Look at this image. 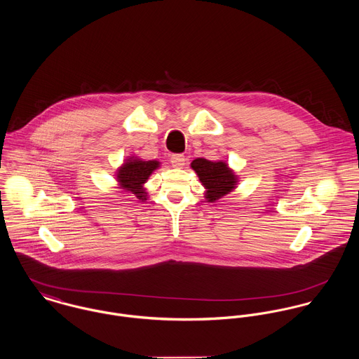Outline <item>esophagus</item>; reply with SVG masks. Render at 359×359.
I'll return each instance as SVG.
<instances>
[{
  "mask_svg": "<svg viewBox=\"0 0 359 359\" xmlns=\"http://www.w3.org/2000/svg\"><path fill=\"white\" fill-rule=\"evenodd\" d=\"M170 162L173 168H183L186 163V158L183 154H175L170 157Z\"/></svg>",
  "mask_w": 359,
  "mask_h": 359,
  "instance_id": "esophagus-1",
  "label": "esophagus"
}]
</instances>
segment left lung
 Returning a JSON list of instances; mask_svg holds the SVG:
<instances>
[{
	"label": "left lung",
	"mask_w": 359,
	"mask_h": 359,
	"mask_svg": "<svg viewBox=\"0 0 359 359\" xmlns=\"http://www.w3.org/2000/svg\"><path fill=\"white\" fill-rule=\"evenodd\" d=\"M191 168L205 187L203 197L208 202H216L237 189L238 175L224 161L196 158L191 162Z\"/></svg>",
	"instance_id": "obj_1"
}]
</instances>
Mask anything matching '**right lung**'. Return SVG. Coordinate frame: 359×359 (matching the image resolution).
Wrapping results in <instances>:
<instances>
[{"instance_id":"right-lung-1","label":"right lung","mask_w":359,"mask_h":359,"mask_svg":"<svg viewBox=\"0 0 359 359\" xmlns=\"http://www.w3.org/2000/svg\"><path fill=\"white\" fill-rule=\"evenodd\" d=\"M160 166V161H144L137 157H128L116 172L118 189L123 191V194L135 196L140 201H146L147 191L144 189V183Z\"/></svg>"}]
</instances>
